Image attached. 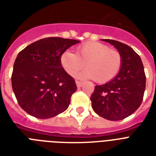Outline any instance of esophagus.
I'll use <instances>...</instances> for the list:
<instances>
[{"mask_svg":"<svg viewBox=\"0 0 156 156\" xmlns=\"http://www.w3.org/2000/svg\"><path fill=\"white\" fill-rule=\"evenodd\" d=\"M83 82H81V81H76V85L78 87H81L82 86H83Z\"/></svg>","mask_w":156,"mask_h":156,"instance_id":"34e87169","label":"esophagus"}]
</instances>
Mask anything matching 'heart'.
Wrapping results in <instances>:
<instances>
[{
	"label": "heart",
	"instance_id": "b5f03b06",
	"mask_svg": "<svg viewBox=\"0 0 156 156\" xmlns=\"http://www.w3.org/2000/svg\"><path fill=\"white\" fill-rule=\"evenodd\" d=\"M60 63L66 73L74 76L85 66L78 77L92 78L98 83H106L116 78L122 66V56L116 49L99 42H87L77 48L76 54L66 50L61 55Z\"/></svg>",
	"mask_w": 156,
	"mask_h": 156
}]
</instances>
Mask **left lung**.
Returning <instances> with one entry per match:
<instances>
[{"label": "left lung", "instance_id": "8db88e82", "mask_svg": "<svg viewBox=\"0 0 156 156\" xmlns=\"http://www.w3.org/2000/svg\"><path fill=\"white\" fill-rule=\"evenodd\" d=\"M121 52L122 66L116 78L95 86L90 96L95 113L109 121H120L133 114L143 100L146 75L140 56L132 48L112 40H102Z\"/></svg>", "mask_w": 156, "mask_h": 156}]
</instances>
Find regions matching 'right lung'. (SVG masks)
<instances>
[{"mask_svg":"<svg viewBox=\"0 0 156 156\" xmlns=\"http://www.w3.org/2000/svg\"><path fill=\"white\" fill-rule=\"evenodd\" d=\"M79 42L60 37L44 38L18 54L11 82L18 104L26 112L47 119L68 108L77 86L61 67L60 57Z\"/></svg>","mask_w":156,"mask_h":156,"instance_id":"1","label":"right lung"}]
</instances>
